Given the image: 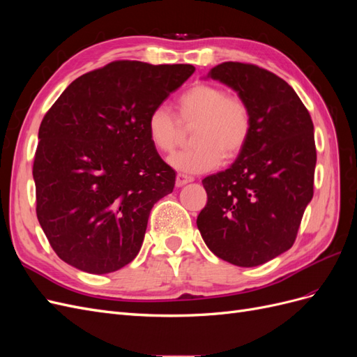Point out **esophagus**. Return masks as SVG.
Returning a JSON list of instances; mask_svg holds the SVG:
<instances>
[{
	"instance_id": "34e87169",
	"label": "esophagus",
	"mask_w": 357,
	"mask_h": 357,
	"mask_svg": "<svg viewBox=\"0 0 357 357\" xmlns=\"http://www.w3.org/2000/svg\"><path fill=\"white\" fill-rule=\"evenodd\" d=\"M190 181H193V177L186 176V174H181V172H178L177 177H176V186L181 188V186L188 185V183H190Z\"/></svg>"
}]
</instances>
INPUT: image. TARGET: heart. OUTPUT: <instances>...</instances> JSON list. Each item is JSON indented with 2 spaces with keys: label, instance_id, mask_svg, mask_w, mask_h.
Returning a JSON list of instances; mask_svg holds the SVG:
<instances>
[{
  "label": "heart",
  "instance_id": "b5f03b06",
  "mask_svg": "<svg viewBox=\"0 0 357 357\" xmlns=\"http://www.w3.org/2000/svg\"><path fill=\"white\" fill-rule=\"evenodd\" d=\"M176 116L168 107L158 105L149 113L146 129L150 143L159 152L176 149L181 126L195 125L192 149L180 150L168 160L183 172H205L218 167L222 158L234 159L247 143L250 134V112L238 96L228 95L215 84L199 83L183 92L176 102Z\"/></svg>",
  "mask_w": 357,
  "mask_h": 357
}]
</instances>
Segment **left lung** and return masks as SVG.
<instances>
[{
    "mask_svg": "<svg viewBox=\"0 0 357 357\" xmlns=\"http://www.w3.org/2000/svg\"><path fill=\"white\" fill-rule=\"evenodd\" d=\"M207 79L238 93L250 112V134L228 169L202 180L208 199L197 225L215 256L257 266L295 243L312 198L314 126L291 86L271 71L223 62Z\"/></svg>",
    "mask_w": 357,
    "mask_h": 357,
    "instance_id": "left-lung-1",
    "label": "left lung"
}]
</instances>
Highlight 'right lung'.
Returning <instances> with one entry per match:
<instances>
[{
  "label": "right lung",
  "mask_w": 357,
  "mask_h": 357,
  "mask_svg": "<svg viewBox=\"0 0 357 357\" xmlns=\"http://www.w3.org/2000/svg\"><path fill=\"white\" fill-rule=\"evenodd\" d=\"M193 71L116 61L75 79L46 113L32 167L37 218L63 262L109 274L134 261L150 210L176 185L147 116Z\"/></svg>",
  "instance_id": "right-lung-1"
}]
</instances>
